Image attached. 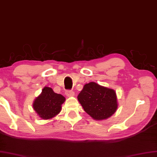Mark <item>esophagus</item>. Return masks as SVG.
<instances>
[{
    "label": "esophagus",
    "mask_w": 157,
    "mask_h": 157,
    "mask_svg": "<svg viewBox=\"0 0 157 157\" xmlns=\"http://www.w3.org/2000/svg\"><path fill=\"white\" fill-rule=\"evenodd\" d=\"M65 94L68 97H71V96H74V92L73 91V90H66Z\"/></svg>",
    "instance_id": "esophagus-1"
}]
</instances>
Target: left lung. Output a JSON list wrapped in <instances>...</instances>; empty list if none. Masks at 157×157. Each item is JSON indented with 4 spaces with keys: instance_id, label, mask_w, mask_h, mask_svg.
Returning <instances> with one entry per match:
<instances>
[{
    "instance_id": "8db88e82",
    "label": "left lung",
    "mask_w": 157,
    "mask_h": 157,
    "mask_svg": "<svg viewBox=\"0 0 157 157\" xmlns=\"http://www.w3.org/2000/svg\"><path fill=\"white\" fill-rule=\"evenodd\" d=\"M78 100L85 112L95 120L110 117L117 108L115 90L95 82L84 85L78 95Z\"/></svg>"
}]
</instances>
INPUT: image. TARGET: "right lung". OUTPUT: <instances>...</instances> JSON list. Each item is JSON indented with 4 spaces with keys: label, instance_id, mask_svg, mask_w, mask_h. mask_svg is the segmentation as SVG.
Returning a JSON list of instances; mask_svg holds the SVG:
<instances>
[{
    "label": "right lung",
    "instance_id": "right-lung-1",
    "mask_svg": "<svg viewBox=\"0 0 157 157\" xmlns=\"http://www.w3.org/2000/svg\"><path fill=\"white\" fill-rule=\"evenodd\" d=\"M64 101L62 95L56 94L52 88L45 86L34 101L33 108L42 119H51L60 112Z\"/></svg>",
    "mask_w": 157,
    "mask_h": 157
}]
</instances>
